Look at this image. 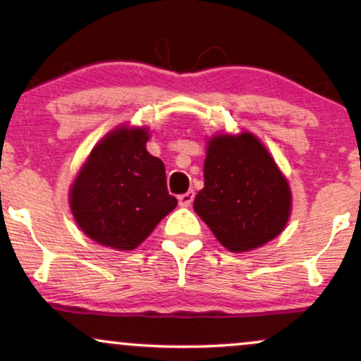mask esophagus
I'll use <instances>...</instances> for the list:
<instances>
[{
	"label": "esophagus",
	"instance_id": "34e87169",
	"mask_svg": "<svg viewBox=\"0 0 361 361\" xmlns=\"http://www.w3.org/2000/svg\"><path fill=\"white\" fill-rule=\"evenodd\" d=\"M193 198H195V192L193 190H188V192L178 197V202H180L181 207H188L193 202Z\"/></svg>",
	"mask_w": 361,
	"mask_h": 361
}]
</instances>
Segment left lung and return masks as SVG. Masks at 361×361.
<instances>
[{"mask_svg": "<svg viewBox=\"0 0 361 361\" xmlns=\"http://www.w3.org/2000/svg\"><path fill=\"white\" fill-rule=\"evenodd\" d=\"M204 180L193 209L226 250H256L287 226L292 212L288 181L251 132L207 140Z\"/></svg>", "mask_w": 361, "mask_h": 361, "instance_id": "8db88e82", "label": "left lung"}]
</instances>
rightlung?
I'll return each instance as SVG.
<instances>
[{"label": "right lung", "mask_w": 361, "mask_h": 361, "mask_svg": "<svg viewBox=\"0 0 361 361\" xmlns=\"http://www.w3.org/2000/svg\"><path fill=\"white\" fill-rule=\"evenodd\" d=\"M147 127L120 126L103 137L69 190L74 221L90 239L132 251L175 209L166 169L149 154Z\"/></svg>", "instance_id": "add662e5"}]
</instances>
